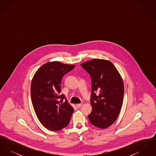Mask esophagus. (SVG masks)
<instances>
[{"instance_id":"esophagus-1","label":"esophagus","mask_w":156,"mask_h":156,"mask_svg":"<svg viewBox=\"0 0 156 156\" xmlns=\"http://www.w3.org/2000/svg\"><path fill=\"white\" fill-rule=\"evenodd\" d=\"M82 105V104H76V107H77L78 108H80L81 107Z\"/></svg>"}]
</instances>
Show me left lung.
<instances>
[{
  "label": "left lung",
  "instance_id": "1",
  "mask_svg": "<svg viewBox=\"0 0 156 156\" xmlns=\"http://www.w3.org/2000/svg\"><path fill=\"white\" fill-rule=\"evenodd\" d=\"M81 66L89 73L92 81V110L88 115L89 121L97 127L106 129L119 116L124 96L123 80L110 61L93 59Z\"/></svg>",
  "mask_w": 156,
  "mask_h": 156
}]
</instances>
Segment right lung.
Segmentation results:
<instances>
[{
  "label": "right lung",
  "mask_w": 156,
  "mask_h": 156,
  "mask_svg": "<svg viewBox=\"0 0 156 156\" xmlns=\"http://www.w3.org/2000/svg\"><path fill=\"white\" fill-rule=\"evenodd\" d=\"M75 67L58 61L48 62L38 69L32 79L31 98L34 111L40 123L50 130L59 131L68 126L74 112L60 92L63 76Z\"/></svg>",
  "instance_id": "obj_1"
}]
</instances>
